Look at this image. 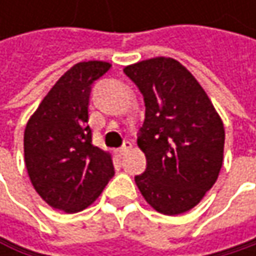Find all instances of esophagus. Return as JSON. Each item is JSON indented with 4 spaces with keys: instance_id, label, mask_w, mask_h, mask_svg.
Listing matches in <instances>:
<instances>
[{
    "instance_id": "1",
    "label": "esophagus",
    "mask_w": 256,
    "mask_h": 256,
    "mask_svg": "<svg viewBox=\"0 0 256 256\" xmlns=\"http://www.w3.org/2000/svg\"><path fill=\"white\" fill-rule=\"evenodd\" d=\"M132 146H133V145H132L130 142H126L122 148H118V150H117V152H118L120 156H124L126 152H128V151L132 150Z\"/></svg>"
}]
</instances>
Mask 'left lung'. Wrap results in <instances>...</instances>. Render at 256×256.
<instances>
[{
	"label": "left lung",
	"mask_w": 256,
	"mask_h": 256,
	"mask_svg": "<svg viewBox=\"0 0 256 256\" xmlns=\"http://www.w3.org/2000/svg\"><path fill=\"white\" fill-rule=\"evenodd\" d=\"M124 72L145 100L138 146L146 157V169L134 182L157 212L185 214L218 179L224 123L204 88L178 60L152 58L128 65Z\"/></svg>",
	"instance_id": "left-lung-1"
}]
</instances>
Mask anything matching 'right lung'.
Listing matches in <instances>:
<instances>
[{
	"label": "right lung",
	"instance_id": "add662e5",
	"mask_svg": "<svg viewBox=\"0 0 256 256\" xmlns=\"http://www.w3.org/2000/svg\"><path fill=\"white\" fill-rule=\"evenodd\" d=\"M111 64H76L44 96L24 134L25 164L40 197L53 209L76 214L88 208L114 175L112 157L92 144V82Z\"/></svg>",
	"mask_w": 256,
	"mask_h": 256
}]
</instances>
